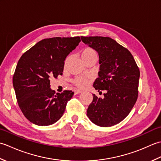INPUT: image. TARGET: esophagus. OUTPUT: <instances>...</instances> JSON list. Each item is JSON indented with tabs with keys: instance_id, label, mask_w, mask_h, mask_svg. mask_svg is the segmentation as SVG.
Returning <instances> with one entry per match:
<instances>
[{
	"instance_id": "obj_1",
	"label": "esophagus",
	"mask_w": 161,
	"mask_h": 161,
	"mask_svg": "<svg viewBox=\"0 0 161 161\" xmlns=\"http://www.w3.org/2000/svg\"><path fill=\"white\" fill-rule=\"evenodd\" d=\"M74 93H75V95L80 94V93H81V91H80V90H75L74 91Z\"/></svg>"
}]
</instances>
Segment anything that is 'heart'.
Instances as JSON below:
<instances>
[{"label": "heart", "mask_w": 161, "mask_h": 161, "mask_svg": "<svg viewBox=\"0 0 161 161\" xmlns=\"http://www.w3.org/2000/svg\"><path fill=\"white\" fill-rule=\"evenodd\" d=\"M80 55L81 59L83 61L85 59H87L88 58L93 57H97V53L95 52V50L94 49L92 48V47H84V49L81 50V53H80ZM70 57H68L66 60H65L64 62V66H66L68 61H69ZM73 83L75 85L80 88H84L86 86V85L88 84V81L85 79L81 78V77H77L76 79H75L73 80Z\"/></svg>", "instance_id": "b5f03b06"}]
</instances>
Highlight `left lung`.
<instances>
[{
    "label": "left lung",
    "instance_id": "obj_1",
    "mask_svg": "<svg viewBox=\"0 0 161 161\" xmlns=\"http://www.w3.org/2000/svg\"><path fill=\"white\" fill-rule=\"evenodd\" d=\"M83 43L97 51L100 71L93 87L106 91L104 98L93 94L87 116L92 122L108 127L129 115L138 98L140 70L129 51L111 38L81 36Z\"/></svg>",
    "mask_w": 161,
    "mask_h": 161
}]
</instances>
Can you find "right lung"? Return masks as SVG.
Here are the masks:
<instances>
[{"mask_svg": "<svg viewBox=\"0 0 161 161\" xmlns=\"http://www.w3.org/2000/svg\"><path fill=\"white\" fill-rule=\"evenodd\" d=\"M80 42V36L45 39L20 58L13 86L20 110L33 124L48 126L63 115L74 92L55 93L50 79L63 74L65 59Z\"/></svg>", "mask_w": 161, "mask_h": 161, "instance_id": "right-lung-1", "label": "right lung"}]
</instances>
